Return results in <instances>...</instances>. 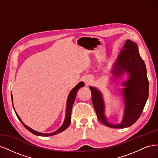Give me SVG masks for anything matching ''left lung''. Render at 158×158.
<instances>
[{
  "mask_svg": "<svg viewBox=\"0 0 158 158\" xmlns=\"http://www.w3.org/2000/svg\"><path fill=\"white\" fill-rule=\"evenodd\" d=\"M124 71L129 74V79L123 84L126 86L123 90L126 107L120 124L112 125L107 122L104 114L105 107L101 93L97 89L89 87L98 119L103 125L111 128H124L132 125L140 117L148 98L149 82L146 65L139 54L137 45L131 40L126 41L114 65L113 73L118 77Z\"/></svg>",
  "mask_w": 158,
  "mask_h": 158,
  "instance_id": "left-lung-1",
  "label": "left lung"
}]
</instances>
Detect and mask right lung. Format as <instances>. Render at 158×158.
<instances>
[{"label":"right lung","instance_id":"add662e5","mask_svg":"<svg viewBox=\"0 0 158 158\" xmlns=\"http://www.w3.org/2000/svg\"><path fill=\"white\" fill-rule=\"evenodd\" d=\"M84 85V84L83 82H81L80 83H78L77 85H76V86L71 90V92H70L69 95V97H68V99H67V103H66V116H65V119H64V121L63 124V125H62L58 130L54 132H52V133H49V134H45V133H41V132H38L37 131H33V129L30 128V127H28L27 126H26L24 123H23L22 120L20 119V118L19 117V116L18 115V114L16 112V115L18 118L19 120L20 121V122L22 123V125H23L27 130L29 131L30 132H31V133H33V135H37V136H53L55 135H57V134H59L61 132L64 131V130H66V128H68V127L70 125V119H71V113H72V108H73V103L74 102V100L76 96V94H77V92L78 91V89L81 88V87H83ZM12 96V95H11Z\"/></svg>","mask_w":158,"mask_h":158}]
</instances>
